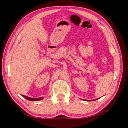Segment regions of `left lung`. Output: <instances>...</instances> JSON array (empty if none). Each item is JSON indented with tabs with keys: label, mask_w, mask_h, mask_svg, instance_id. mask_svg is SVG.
I'll return each instance as SVG.
<instances>
[{
	"label": "left lung",
	"mask_w": 128,
	"mask_h": 128,
	"mask_svg": "<svg viewBox=\"0 0 128 128\" xmlns=\"http://www.w3.org/2000/svg\"><path fill=\"white\" fill-rule=\"evenodd\" d=\"M97 100V99H94V100ZM87 101H88V100H87ZM88 101H89V100H88Z\"/></svg>",
	"instance_id": "8db88e82"
}]
</instances>
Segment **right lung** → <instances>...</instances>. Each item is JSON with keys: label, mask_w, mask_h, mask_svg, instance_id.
Here are the masks:
<instances>
[{"label": "right lung", "mask_w": 128, "mask_h": 128, "mask_svg": "<svg viewBox=\"0 0 128 128\" xmlns=\"http://www.w3.org/2000/svg\"><path fill=\"white\" fill-rule=\"evenodd\" d=\"M22 96H23V98H25V99L28 100H30V101H38V100H42L44 99L43 97H42V98H30V97L24 96V95H22Z\"/></svg>", "instance_id": "add662e5"}]
</instances>
